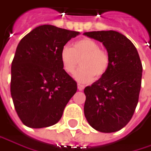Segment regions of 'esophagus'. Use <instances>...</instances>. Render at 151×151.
I'll return each mask as SVG.
<instances>
[{"instance_id":"esophagus-1","label":"esophagus","mask_w":151,"mask_h":151,"mask_svg":"<svg viewBox=\"0 0 151 151\" xmlns=\"http://www.w3.org/2000/svg\"><path fill=\"white\" fill-rule=\"evenodd\" d=\"M85 88V86L84 85H81V84H78V89L79 91H83Z\"/></svg>"}]
</instances>
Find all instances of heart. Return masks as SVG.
Instances as JSON below:
<instances>
[{"label": "heart", "instance_id": "obj_1", "mask_svg": "<svg viewBox=\"0 0 151 151\" xmlns=\"http://www.w3.org/2000/svg\"><path fill=\"white\" fill-rule=\"evenodd\" d=\"M62 68L66 73H73L80 60L81 67L73 77L80 83H88L94 77L100 78L110 68L111 60L108 52L99 48L95 40L85 38L77 40L72 48L64 47L60 53Z\"/></svg>", "mask_w": 151, "mask_h": 151}]
</instances>
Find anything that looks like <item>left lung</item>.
Masks as SVG:
<instances>
[{
    "label": "left lung",
    "instance_id": "8db88e82",
    "mask_svg": "<svg viewBox=\"0 0 151 151\" xmlns=\"http://www.w3.org/2000/svg\"><path fill=\"white\" fill-rule=\"evenodd\" d=\"M84 35L102 42L111 60L106 74L84 90L85 116L96 130L115 132L130 122L137 105L142 63L133 43L118 32L94 31Z\"/></svg>",
    "mask_w": 151,
    "mask_h": 151
}]
</instances>
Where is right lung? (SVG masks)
Wrapping results in <instances>:
<instances>
[{"mask_svg":"<svg viewBox=\"0 0 151 151\" xmlns=\"http://www.w3.org/2000/svg\"><path fill=\"white\" fill-rule=\"evenodd\" d=\"M78 32L41 25L23 37L11 66L10 91L21 122L30 128L55 124L77 91L62 68L60 53Z\"/></svg>","mask_w":151,"mask_h":151,"instance_id":"obj_1","label":"right lung"}]
</instances>
